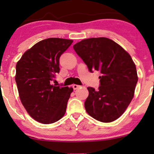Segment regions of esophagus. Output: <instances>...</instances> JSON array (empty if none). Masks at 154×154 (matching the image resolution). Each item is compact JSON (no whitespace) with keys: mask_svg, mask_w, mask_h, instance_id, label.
I'll use <instances>...</instances> for the list:
<instances>
[{"mask_svg":"<svg viewBox=\"0 0 154 154\" xmlns=\"http://www.w3.org/2000/svg\"><path fill=\"white\" fill-rule=\"evenodd\" d=\"M80 86H79V85H76V84H74V85H73V88H74V90L77 89V88H80Z\"/></svg>","mask_w":154,"mask_h":154,"instance_id":"1","label":"esophagus"}]
</instances>
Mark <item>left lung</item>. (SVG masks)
<instances>
[{
  "label": "left lung",
  "mask_w": 154,
  "mask_h": 154,
  "mask_svg": "<svg viewBox=\"0 0 154 154\" xmlns=\"http://www.w3.org/2000/svg\"><path fill=\"white\" fill-rule=\"evenodd\" d=\"M90 72L99 71L100 86L88 87L85 108L88 115L101 122L119 119L134 96L138 82L136 65L130 54L105 37L82 40L73 46Z\"/></svg>",
  "instance_id": "1"
}]
</instances>
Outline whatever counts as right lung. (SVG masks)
<instances>
[{
  "mask_svg": "<svg viewBox=\"0 0 154 154\" xmlns=\"http://www.w3.org/2000/svg\"><path fill=\"white\" fill-rule=\"evenodd\" d=\"M73 40L49 38L27 50L16 64L15 82L20 100L29 116L42 124L64 116L73 88L52 84L60 72V57Z\"/></svg>",
  "mask_w": 154,
  "mask_h": 154,
  "instance_id": "1",
  "label": "right lung"
}]
</instances>
